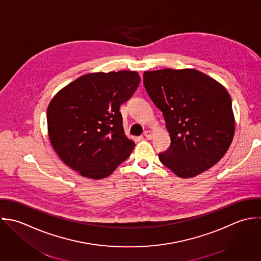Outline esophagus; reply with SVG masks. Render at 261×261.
<instances>
[{"label": "esophagus", "instance_id": "obj_1", "mask_svg": "<svg viewBox=\"0 0 261 261\" xmlns=\"http://www.w3.org/2000/svg\"><path fill=\"white\" fill-rule=\"evenodd\" d=\"M144 136H145V138H146L147 140H151V139H152V133H151L150 130H146V132L144 133Z\"/></svg>", "mask_w": 261, "mask_h": 261}]
</instances>
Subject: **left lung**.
Instances as JSON below:
<instances>
[{"instance_id": "obj_1", "label": "left lung", "mask_w": 261, "mask_h": 261, "mask_svg": "<svg viewBox=\"0 0 261 261\" xmlns=\"http://www.w3.org/2000/svg\"><path fill=\"white\" fill-rule=\"evenodd\" d=\"M144 85L162 111L171 139L168 150L159 154L162 164L181 178H190L223 158L235 130L225 88L193 69L145 72Z\"/></svg>"}]
</instances>
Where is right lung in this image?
Here are the masks:
<instances>
[{
	"label": "right lung",
	"mask_w": 261,
	"mask_h": 261,
	"mask_svg": "<svg viewBox=\"0 0 261 261\" xmlns=\"http://www.w3.org/2000/svg\"><path fill=\"white\" fill-rule=\"evenodd\" d=\"M137 72L88 74L62 89L47 108L50 143L60 158L84 177L101 179L132 154L119 107L140 84Z\"/></svg>",
	"instance_id": "add662e5"
}]
</instances>
